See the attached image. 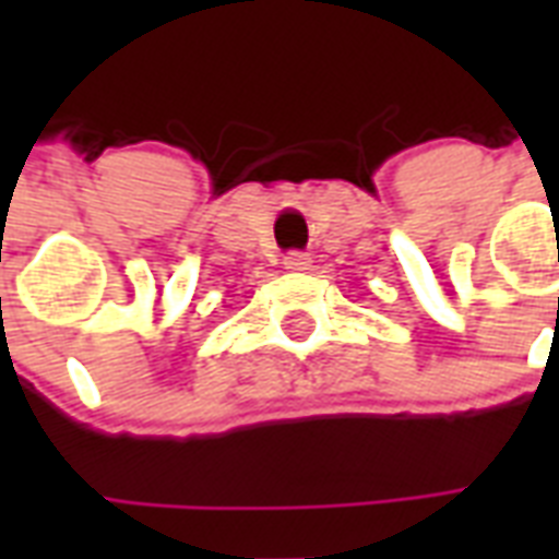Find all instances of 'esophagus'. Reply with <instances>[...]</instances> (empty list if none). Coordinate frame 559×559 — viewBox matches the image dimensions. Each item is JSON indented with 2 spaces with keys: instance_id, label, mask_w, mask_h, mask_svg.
Returning a JSON list of instances; mask_svg holds the SVG:
<instances>
[{
  "instance_id": "1",
  "label": "esophagus",
  "mask_w": 559,
  "mask_h": 559,
  "mask_svg": "<svg viewBox=\"0 0 559 559\" xmlns=\"http://www.w3.org/2000/svg\"><path fill=\"white\" fill-rule=\"evenodd\" d=\"M310 254L307 252H289V254H284V270H289V272H305V270H310Z\"/></svg>"
}]
</instances>
